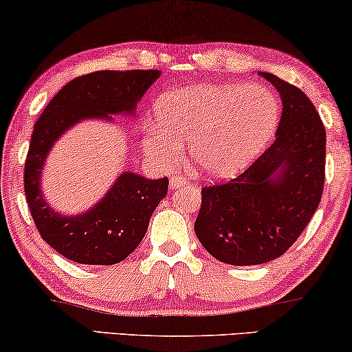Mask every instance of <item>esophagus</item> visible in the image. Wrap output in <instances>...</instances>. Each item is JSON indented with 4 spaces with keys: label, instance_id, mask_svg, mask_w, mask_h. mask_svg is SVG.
Returning <instances> with one entry per match:
<instances>
[{
    "label": "esophagus",
    "instance_id": "34e87169",
    "mask_svg": "<svg viewBox=\"0 0 352 352\" xmlns=\"http://www.w3.org/2000/svg\"><path fill=\"white\" fill-rule=\"evenodd\" d=\"M187 184H189V179H187V177L182 176V175H173L171 179H170V187L173 190L181 189V187H184Z\"/></svg>",
    "mask_w": 352,
    "mask_h": 352
}]
</instances>
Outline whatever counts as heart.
<instances>
[{
    "mask_svg": "<svg viewBox=\"0 0 352 352\" xmlns=\"http://www.w3.org/2000/svg\"><path fill=\"white\" fill-rule=\"evenodd\" d=\"M147 127V145L163 165L189 144L197 170L212 177L243 171L275 135L280 104L260 84H202L168 90Z\"/></svg>",
    "mask_w": 352,
    "mask_h": 352,
    "instance_id": "b5f03b06",
    "label": "heart"
}]
</instances>
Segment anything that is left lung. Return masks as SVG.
I'll use <instances>...</instances> for the list:
<instances>
[{"label":"left lung","instance_id":"obj_1","mask_svg":"<svg viewBox=\"0 0 352 352\" xmlns=\"http://www.w3.org/2000/svg\"><path fill=\"white\" fill-rule=\"evenodd\" d=\"M281 95L276 139L248 170L202 187L194 230L208 254L230 265H260L286 252L320 204L325 126L302 90L260 72Z\"/></svg>","mask_w":352,"mask_h":352}]
</instances>
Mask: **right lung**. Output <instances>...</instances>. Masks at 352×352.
<instances>
[{"instance_id":"right-lung-1","label":"right lung","mask_w":352,"mask_h":352,"mask_svg":"<svg viewBox=\"0 0 352 352\" xmlns=\"http://www.w3.org/2000/svg\"><path fill=\"white\" fill-rule=\"evenodd\" d=\"M160 71H97L67 82L34 126L24 166V189L40 236L63 257L85 265H113L134 250L150 217L168 192V177L124 173L103 200L84 215L63 217L45 204L40 173L48 150L67 127L84 118L132 113Z\"/></svg>"}]
</instances>
